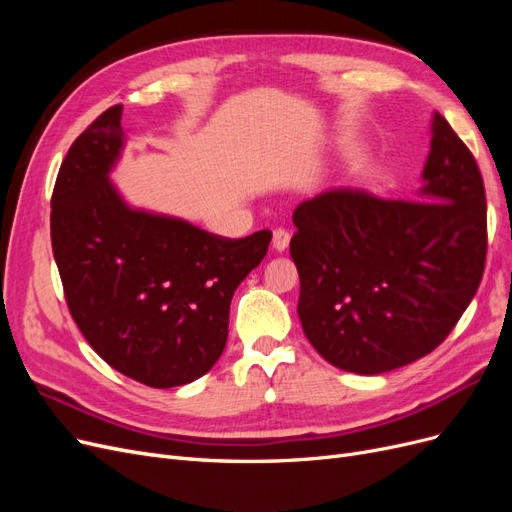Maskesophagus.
Segmentation results:
<instances>
[{
    "mask_svg": "<svg viewBox=\"0 0 512 512\" xmlns=\"http://www.w3.org/2000/svg\"><path fill=\"white\" fill-rule=\"evenodd\" d=\"M273 250L275 252H284L286 247L290 245V232L284 230V228H275L273 230Z\"/></svg>",
    "mask_w": 512,
    "mask_h": 512,
    "instance_id": "esophagus-1",
    "label": "esophagus"
}]
</instances>
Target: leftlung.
I'll return each mask as SVG.
<instances>
[{
    "instance_id": "left-lung-1",
    "label": "left lung",
    "mask_w": 512,
    "mask_h": 512,
    "mask_svg": "<svg viewBox=\"0 0 512 512\" xmlns=\"http://www.w3.org/2000/svg\"><path fill=\"white\" fill-rule=\"evenodd\" d=\"M431 134L421 200L333 188L292 213L305 337L352 374H384L436 350L483 280V175L440 113Z\"/></svg>"
}]
</instances>
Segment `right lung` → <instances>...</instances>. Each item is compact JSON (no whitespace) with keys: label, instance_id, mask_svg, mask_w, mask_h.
<instances>
[{"label":"right lung","instance_id":"1","mask_svg":"<svg viewBox=\"0 0 512 512\" xmlns=\"http://www.w3.org/2000/svg\"><path fill=\"white\" fill-rule=\"evenodd\" d=\"M123 147L121 104L76 138L51 198V243L70 314L119 374L153 389L205 376L228 339L230 301L265 258L245 239L130 209L108 181Z\"/></svg>","mask_w":512,"mask_h":512}]
</instances>
